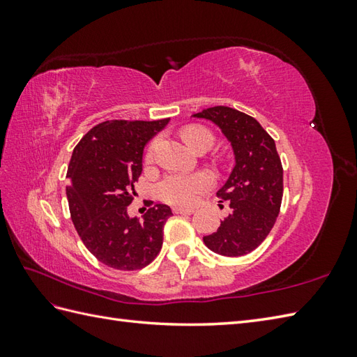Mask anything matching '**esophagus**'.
<instances>
[{
    "instance_id": "obj_1",
    "label": "esophagus",
    "mask_w": 357,
    "mask_h": 357,
    "mask_svg": "<svg viewBox=\"0 0 357 357\" xmlns=\"http://www.w3.org/2000/svg\"><path fill=\"white\" fill-rule=\"evenodd\" d=\"M173 211L176 215H193L195 208H188V207H173Z\"/></svg>"
}]
</instances>
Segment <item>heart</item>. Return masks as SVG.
I'll list each match as a JSON object with an SVG mask.
<instances>
[{
  "label": "heart",
  "mask_w": 357,
  "mask_h": 357,
  "mask_svg": "<svg viewBox=\"0 0 357 357\" xmlns=\"http://www.w3.org/2000/svg\"><path fill=\"white\" fill-rule=\"evenodd\" d=\"M183 136L188 146L195 150L201 146L210 147L213 144V135L208 128L201 126H187L183 130ZM155 146L156 142L151 144L147 151V162L153 161ZM211 185H213V174L206 170L172 173L159 184V195L164 201L174 204V206H192Z\"/></svg>",
  "instance_id": "b5f03b06"
}]
</instances>
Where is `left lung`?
<instances>
[{
  "label": "left lung",
  "mask_w": 357,
  "mask_h": 357,
  "mask_svg": "<svg viewBox=\"0 0 357 357\" xmlns=\"http://www.w3.org/2000/svg\"><path fill=\"white\" fill-rule=\"evenodd\" d=\"M193 116L213 121L221 128L236 161L218 192L219 202L227 201L230 213L215 233L204 236V244L222 256L252 253L268 236L282 202L284 170L275 139L255 118L225 105Z\"/></svg>",
  "instance_id": "1"
}]
</instances>
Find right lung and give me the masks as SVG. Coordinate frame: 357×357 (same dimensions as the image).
<instances>
[{"mask_svg": "<svg viewBox=\"0 0 357 357\" xmlns=\"http://www.w3.org/2000/svg\"><path fill=\"white\" fill-rule=\"evenodd\" d=\"M169 121H104L73 149L66 187L72 222L89 252L107 267L141 270L161 252L170 207L156 204L139 221L128 216L127 206L142 172L144 147Z\"/></svg>", "mask_w": 357, "mask_h": 357, "instance_id": "add662e5", "label": "right lung"}]
</instances>
